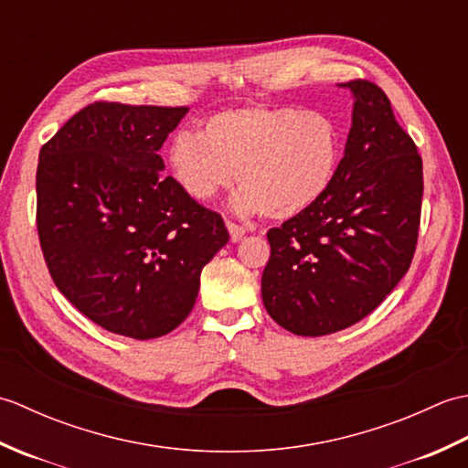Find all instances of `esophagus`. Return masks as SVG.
Wrapping results in <instances>:
<instances>
[{
    "label": "esophagus",
    "instance_id": "1",
    "mask_svg": "<svg viewBox=\"0 0 468 468\" xmlns=\"http://www.w3.org/2000/svg\"><path fill=\"white\" fill-rule=\"evenodd\" d=\"M227 229H229V235H231V241H239L245 235V227L237 225L233 221H227Z\"/></svg>",
    "mask_w": 468,
    "mask_h": 468
}]
</instances>
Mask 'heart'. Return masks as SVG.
<instances>
[{
  "label": "heart",
  "instance_id": "obj_1",
  "mask_svg": "<svg viewBox=\"0 0 468 468\" xmlns=\"http://www.w3.org/2000/svg\"><path fill=\"white\" fill-rule=\"evenodd\" d=\"M166 156L175 181L195 201H211L237 178L243 188L235 211L292 218L332 186L342 131L320 111L241 106L207 118L201 136L178 133Z\"/></svg>",
  "mask_w": 468,
  "mask_h": 468
}]
</instances>
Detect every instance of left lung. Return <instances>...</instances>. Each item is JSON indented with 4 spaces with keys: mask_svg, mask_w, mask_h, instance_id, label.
Returning <instances> with one entry per match:
<instances>
[{
    "mask_svg": "<svg viewBox=\"0 0 468 468\" xmlns=\"http://www.w3.org/2000/svg\"><path fill=\"white\" fill-rule=\"evenodd\" d=\"M354 92L352 128L332 186L307 211L267 231V314L297 335L346 330L384 302L412 263L422 207V158L370 80Z\"/></svg>",
    "mask_w": 468,
    "mask_h": 468,
    "instance_id": "obj_1",
    "label": "left lung"
}]
</instances>
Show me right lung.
I'll list each match as a JSON object with an SVG mask.
<instances>
[{
	"label": "right lung",
	"mask_w": 468,
	"mask_h": 468,
	"mask_svg": "<svg viewBox=\"0 0 468 468\" xmlns=\"http://www.w3.org/2000/svg\"><path fill=\"white\" fill-rule=\"evenodd\" d=\"M186 106L94 102L39 151L36 223L59 292L104 330L153 340L191 314L223 217L165 176L161 151Z\"/></svg>",
	"instance_id": "right-lung-1"
}]
</instances>
